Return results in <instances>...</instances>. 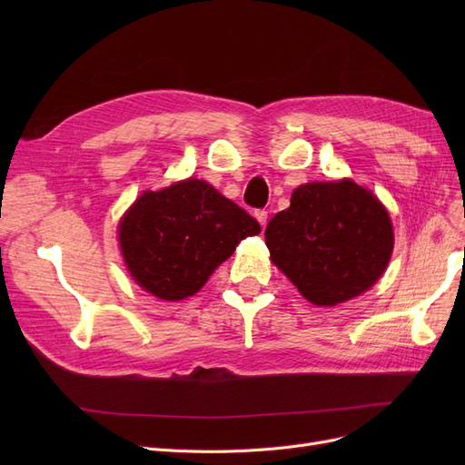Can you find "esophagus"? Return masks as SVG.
Wrapping results in <instances>:
<instances>
[{
    "label": "esophagus",
    "mask_w": 465,
    "mask_h": 465,
    "mask_svg": "<svg viewBox=\"0 0 465 465\" xmlns=\"http://www.w3.org/2000/svg\"><path fill=\"white\" fill-rule=\"evenodd\" d=\"M254 217L258 219V223L262 224V229H265V223H267V211L265 209H258L256 213H254Z\"/></svg>",
    "instance_id": "esophagus-1"
}]
</instances>
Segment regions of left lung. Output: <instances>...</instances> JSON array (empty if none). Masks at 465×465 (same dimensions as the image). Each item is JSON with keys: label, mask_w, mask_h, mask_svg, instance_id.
Returning <instances> with one entry per match:
<instances>
[{"label": "left lung", "mask_w": 465, "mask_h": 465, "mask_svg": "<svg viewBox=\"0 0 465 465\" xmlns=\"http://www.w3.org/2000/svg\"><path fill=\"white\" fill-rule=\"evenodd\" d=\"M265 244L306 301L335 306L382 277L393 231L386 207L353 180L308 182L267 223Z\"/></svg>", "instance_id": "8db88e82"}]
</instances>
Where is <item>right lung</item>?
<instances>
[{"instance_id": "add662e5", "label": "right lung", "mask_w": 465, "mask_h": 465, "mask_svg": "<svg viewBox=\"0 0 465 465\" xmlns=\"http://www.w3.org/2000/svg\"><path fill=\"white\" fill-rule=\"evenodd\" d=\"M260 223L198 178L143 192L118 227L122 256L139 287L163 301L198 292Z\"/></svg>"}]
</instances>
